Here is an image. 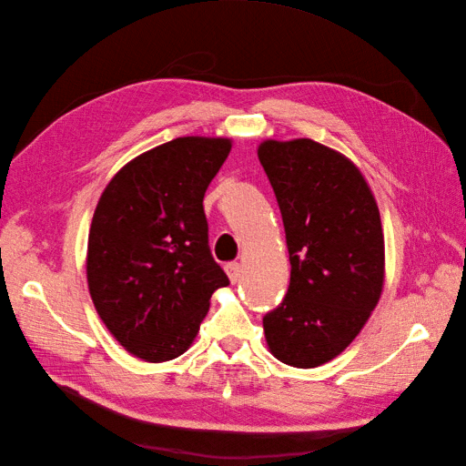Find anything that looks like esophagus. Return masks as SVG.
I'll list each match as a JSON object with an SVG mask.
<instances>
[{
	"label": "esophagus",
	"instance_id": "34e87169",
	"mask_svg": "<svg viewBox=\"0 0 466 466\" xmlns=\"http://www.w3.org/2000/svg\"><path fill=\"white\" fill-rule=\"evenodd\" d=\"M225 272H228L231 284H237L238 278H241V264H238V262L225 264Z\"/></svg>",
	"mask_w": 466,
	"mask_h": 466
}]
</instances>
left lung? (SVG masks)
Instances as JSON below:
<instances>
[{
    "mask_svg": "<svg viewBox=\"0 0 466 466\" xmlns=\"http://www.w3.org/2000/svg\"><path fill=\"white\" fill-rule=\"evenodd\" d=\"M258 159L291 264L284 301L262 319L266 344L291 368H319L351 344L383 291L379 208L360 168L313 139H264Z\"/></svg>",
    "mask_w": 466,
    "mask_h": 466,
    "instance_id": "1",
    "label": "left lung"
}]
</instances>
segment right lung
Masks as SVG:
<instances>
[{
    "label": "right lung",
    "instance_id": "right-lung-1",
    "mask_svg": "<svg viewBox=\"0 0 466 466\" xmlns=\"http://www.w3.org/2000/svg\"><path fill=\"white\" fill-rule=\"evenodd\" d=\"M228 137L187 136L126 163L103 190L87 243L98 317L132 356L161 363L190 348L229 279L208 245L204 194Z\"/></svg>",
    "mask_w": 466,
    "mask_h": 466
}]
</instances>
